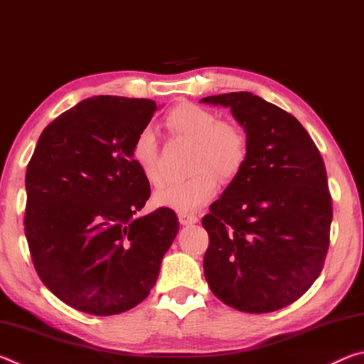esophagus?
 I'll return each instance as SVG.
<instances>
[{
	"label": "esophagus",
	"mask_w": 364,
	"mask_h": 364,
	"mask_svg": "<svg viewBox=\"0 0 364 364\" xmlns=\"http://www.w3.org/2000/svg\"><path fill=\"white\" fill-rule=\"evenodd\" d=\"M178 218H180L181 225H194V223H197V221H199L197 215L186 213V212H181L180 215H178Z\"/></svg>",
	"instance_id": "34e87169"
}]
</instances>
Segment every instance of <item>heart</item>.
Listing matches in <instances>:
<instances>
[{
  "label": "heart",
  "mask_w": 364,
  "mask_h": 364,
  "mask_svg": "<svg viewBox=\"0 0 364 364\" xmlns=\"http://www.w3.org/2000/svg\"><path fill=\"white\" fill-rule=\"evenodd\" d=\"M168 130L196 143L193 170L196 173L183 181H173L156 193V204L178 212H193L205 205L217 194L220 178H236L247 162L249 143L245 133L231 122L194 102H181L165 115ZM132 157L141 173L152 186L164 183L160 167V147L156 133L143 128L132 146Z\"/></svg>",
  "instance_id": "heart-1"
}]
</instances>
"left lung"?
<instances>
[{
  "instance_id": "left-lung-1",
  "label": "left lung",
  "mask_w": 364,
  "mask_h": 364,
  "mask_svg": "<svg viewBox=\"0 0 364 364\" xmlns=\"http://www.w3.org/2000/svg\"><path fill=\"white\" fill-rule=\"evenodd\" d=\"M202 102L231 107L249 143L241 173L202 218L205 279L228 306L276 311L324 267L332 199L323 157L294 115L260 96L237 91Z\"/></svg>"
}]
</instances>
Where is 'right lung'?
<instances>
[{
  "instance_id": "obj_1",
  "label": "right lung",
  "mask_w": 364,
  "mask_h": 364,
  "mask_svg": "<svg viewBox=\"0 0 364 364\" xmlns=\"http://www.w3.org/2000/svg\"><path fill=\"white\" fill-rule=\"evenodd\" d=\"M156 102L95 96L43 130L26 173V236L49 291L78 311L119 315L141 304L180 230L160 207L134 213L151 196L132 157Z\"/></svg>"
}]
</instances>
